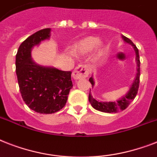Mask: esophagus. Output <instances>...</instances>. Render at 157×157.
Wrapping results in <instances>:
<instances>
[{
  "instance_id": "34e87169",
  "label": "esophagus",
  "mask_w": 157,
  "mask_h": 157,
  "mask_svg": "<svg viewBox=\"0 0 157 157\" xmlns=\"http://www.w3.org/2000/svg\"><path fill=\"white\" fill-rule=\"evenodd\" d=\"M89 72H90L89 65H78L74 69L72 76L75 80H81V79L86 78L89 76Z\"/></svg>"
}]
</instances>
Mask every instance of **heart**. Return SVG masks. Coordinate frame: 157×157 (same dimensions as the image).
Returning <instances> with one entry per match:
<instances>
[{"label": "heart", "instance_id": "heart-1", "mask_svg": "<svg viewBox=\"0 0 157 157\" xmlns=\"http://www.w3.org/2000/svg\"><path fill=\"white\" fill-rule=\"evenodd\" d=\"M98 43V39L94 36H87L79 40L74 45V52L84 54L91 50Z\"/></svg>", "mask_w": 157, "mask_h": 157}]
</instances>
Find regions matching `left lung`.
Here are the masks:
<instances>
[{
  "label": "left lung",
  "instance_id": "left-lung-1",
  "mask_svg": "<svg viewBox=\"0 0 157 157\" xmlns=\"http://www.w3.org/2000/svg\"><path fill=\"white\" fill-rule=\"evenodd\" d=\"M123 39L125 42L129 43L130 45L134 46V50L136 52V60L138 63V73H137V76L135 78V81L132 85V87L130 88L129 91L128 92L126 95L124 96L121 99H120L117 102H99L97 101L95 98H93V96L91 95L90 94H89V101L91 103L92 107L94 109L103 112H108V113H112V112H118L121 110H124L126 108L129 104L131 103L132 101H134V99L136 97L137 94H138V90H139V82H140V60H139V54L138 48L134 45V43L132 42L131 40H129V38H127L126 36H123ZM90 82L91 83L92 86H94V80L92 77L90 78Z\"/></svg>",
  "mask_w": 157,
  "mask_h": 157
}]
</instances>
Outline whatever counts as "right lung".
Returning a JSON list of instances; mask_svg holds the SVG:
<instances>
[{"label":"right lung","instance_id":"right-lung-1","mask_svg":"<svg viewBox=\"0 0 157 157\" xmlns=\"http://www.w3.org/2000/svg\"><path fill=\"white\" fill-rule=\"evenodd\" d=\"M50 28L28 36L16 54V74L23 101L33 111L51 114L66 105L72 88L71 71L39 66L31 59V50L41 40L50 37Z\"/></svg>","mask_w":157,"mask_h":157}]
</instances>
